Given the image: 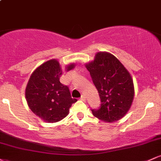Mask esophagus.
Masks as SVG:
<instances>
[{
  "mask_svg": "<svg viewBox=\"0 0 161 161\" xmlns=\"http://www.w3.org/2000/svg\"><path fill=\"white\" fill-rule=\"evenodd\" d=\"M80 99L82 100V101H86V96H85V95H82V96H81Z\"/></svg>",
  "mask_w": 161,
  "mask_h": 161,
  "instance_id": "obj_1",
  "label": "esophagus"
}]
</instances>
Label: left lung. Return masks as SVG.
Listing matches in <instances>:
<instances>
[{
  "label": "left lung",
  "instance_id": "8db88e82",
  "mask_svg": "<svg viewBox=\"0 0 161 161\" xmlns=\"http://www.w3.org/2000/svg\"><path fill=\"white\" fill-rule=\"evenodd\" d=\"M101 98V106L92 110L95 117L105 123L123 118L134 98V85L128 70L115 56L108 52L96 53L86 64Z\"/></svg>",
  "mask_w": 161,
  "mask_h": 161
}]
</instances>
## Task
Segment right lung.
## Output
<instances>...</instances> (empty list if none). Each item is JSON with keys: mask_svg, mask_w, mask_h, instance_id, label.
Masks as SVG:
<instances>
[{"mask_svg": "<svg viewBox=\"0 0 161 161\" xmlns=\"http://www.w3.org/2000/svg\"><path fill=\"white\" fill-rule=\"evenodd\" d=\"M75 67L66 66V71ZM63 71L55 59L37 67L25 88V98L30 110L46 123H56L66 117L69 109L77 100L73 98L67 86L60 82Z\"/></svg>", "mask_w": 161, "mask_h": 161, "instance_id": "1", "label": "right lung"}]
</instances>
